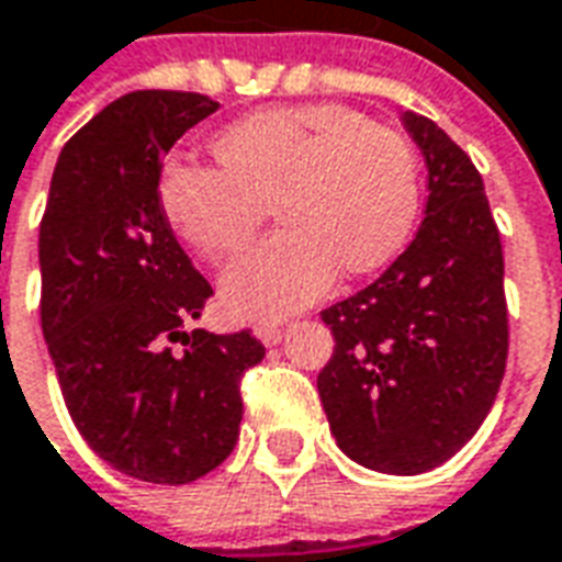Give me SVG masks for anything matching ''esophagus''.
<instances>
[{
	"label": "esophagus",
	"instance_id": "1",
	"mask_svg": "<svg viewBox=\"0 0 562 562\" xmlns=\"http://www.w3.org/2000/svg\"><path fill=\"white\" fill-rule=\"evenodd\" d=\"M254 335H257L266 347H272V344H278L284 338V329H281V326H272V323H260V326L254 329Z\"/></svg>",
	"mask_w": 562,
	"mask_h": 562
}]
</instances>
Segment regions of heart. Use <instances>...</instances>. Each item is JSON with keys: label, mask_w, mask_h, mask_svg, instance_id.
<instances>
[{"label": "heart", "mask_w": 562, "mask_h": 562, "mask_svg": "<svg viewBox=\"0 0 562 562\" xmlns=\"http://www.w3.org/2000/svg\"><path fill=\"white\" fill-rule=\"evenodd\" d=\"M215 164H164L167 224L203 257H227L278 212L286 231L241 254L221 299L241 321H281L329 293L338 276L392 263L419 218L413 143L341 104L257 110L215 137Z\"/></svg>", "instance_id": "b5f03b06"}]
</instances>
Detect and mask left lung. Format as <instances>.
Masks as SVG:
<instances>
[{
  "label": "left lung",
  "instance_id": "1",
  "mask_svg": "<svg viewBox=\"0 0 562 562\" xmlns=\"http://www.w3.org/2000/svg\"><path fill=\"white\" fill-rule=\"evenodd\" d=\"M404 128L428 167L425 221L374 284L323 311L335 350L317 376L341 452L392 476L428 473L479 431L509 353L482 176L437 122L407 110Z\"/></svg>",
  "mask_w": 562,
  "mask_h": 562
}]
</instances>
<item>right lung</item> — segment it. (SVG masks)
<instances>
[{"mask_svg": "<svg viewBox=\"0 0 562 562\" xmlns=\"http://www.w3.org/2000/svg\"><path fill=\"white\" fill-rule=\"evenodd\" d=\"M215 110L173 89L116 98L63 146L41 218V329L65 407L92 452L155 485L233 452L241 374L266 356L248 329L188 331L212 286L158 196L164 155Z\"/></svg>", "mask_w": 562, "mask_h": 562, "instance_id": "obj_1", "label": "right lung"}]
</instances>
